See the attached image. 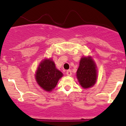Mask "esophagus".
Listing matches in <instances>:
<instances>
[{
  "label": "esophagus",
  "instance_id": "34e87169",
  "mask_svg": "<svg viewBox=\"0 0 126 126\" xmlns=\"http://www.w3.org/2000/svg\"><path fill=\"white\" fill-rule=\"evenodd\" d=\"M66 74H67V75H68V76H71L72 74V71H71L70 70H68L67 71V72H66Z\"/></svg>",
  "mask_w": 126,
  "mask_h": 126
}]
</instances>
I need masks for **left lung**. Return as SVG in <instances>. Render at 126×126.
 <instances>
[{
    "mask_svg": "<svg viewBox=\"0 0 126 126\" xmlns=\"http://www.w3.org/2000/svg\"><path fill=\"white\" fill-rule=\"evenodd\" d=\"M76 76L80 85L87 89L95 84L97 78L96 67L90 57L81 58Z\"/></svg>",
    "mask_w": 126,
    "mask_h": 126,
    "instance_id": "obj_1",
    "label": "left lung"
}]
</instances>
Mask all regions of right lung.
<instances>
[{"mask_svg":"<svg viewBox=\"0 0 126 126\" xmlns=\"http://www.w3.org/2000/svg\"><path fill=\"white\" fill-rule=\"evenodd\" d=\"M63 73L55 67L51 59H45L39 65L36 74L37 84L46 91H51L57 85Z\"/></svg>","mask_w":126,"mask_h":126,"instance_id":"add662e5","label":"right lung"}]
</instances>
